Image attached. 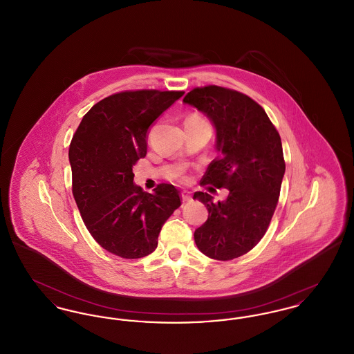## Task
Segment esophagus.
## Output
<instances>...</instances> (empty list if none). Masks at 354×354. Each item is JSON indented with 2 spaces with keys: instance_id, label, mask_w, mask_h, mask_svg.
<instances>
[{
  "instance_id": "obj_1",
  "label": "esophagus",
  "mask_w": 354,
  "mask_h": 354,
  "mask_svg": "<svg viewBox=\"0 0 354 354\" xmlns=\"http://www.w3.org/2000/svg\"><path fill=\"white\" fill-rule=\"evenodd\" d=\"M180 196H182L183 202H189V201H191V196H189V195H188V192H185V191H183V192L180 194Z\"/></svg>"
}]
</instances>
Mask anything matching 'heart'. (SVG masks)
<instances>
[{
  "label": "heart",
  "instance_id": "b5f03b06",
  "mask_svg": "<svg viewBox=\"0 0 354 354\" xmlns=\"http://www.w3.org/2000/svg\"><path fill=\"white\" fill-rule=\"evenodd\" d=\"M185 122H205V120L201 115H198V114H191Z\"/></svg>",
  "mask_w": 354,
  "mask_h": 354
}]
</instances>
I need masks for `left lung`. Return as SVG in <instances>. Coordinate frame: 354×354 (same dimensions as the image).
<instances>
[{
	"label": "left lung",
	"instance_id": "1",
	"mask_svg": "<svg viewBox=\"0 0 354 354\" xmlns=\"http://www.w3.org/2000/svg\"><path fill=\"white\" fill-rule=\"evenodd\" d=\"M183 102L204 113L216 130L219 153L202 185L230 191L218 203L207 192L194 194L208 209L195 243L211 259L232 260L250 252L268 230L286 172L281 139L264 109L236 90L196 87Z\"/></svg>",
	"mask_w": 354,
	"mask_h": 354
}]
</instances>
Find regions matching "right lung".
<instances>
[{
  "label": "right lung",
  "mask_w": 354,
  "mask_h": 354,
  "mask_svg": "<svg viewBox=\"0 0 354 354\" xmlns=\"http://www.w3.org/2000/svg\"><path fill=\"white\" fill-rule=\"evenodd\" d=\"M183 94H113L87 111L73 135V195L84 225L102 248L123 259L153 252L163 224L180 207L172 185H158L153 194L134 185L133 166L147 153L146 139L155 119Z\"/></svg>",
  "instance_id": "right-lung-1"
}]
</instances>
